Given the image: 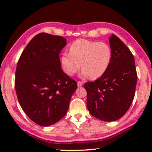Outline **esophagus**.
<instances>
[{
  "mask_svg": "<svg viewBox=\"0 0 152 152\" xmlns=\"http://www.w3.org/2000/svg\"><path fill=\"white\" fill-rule=\"evenodd\" d=\"M77 85H78V87H81L83 86V82H78V83H77Z\"/></svg>",
  "mask_w": 152,
  "mask_h": 152,
  "instance_id": "esophagus-1",
  "label": "esophagus"
}]
</instances>
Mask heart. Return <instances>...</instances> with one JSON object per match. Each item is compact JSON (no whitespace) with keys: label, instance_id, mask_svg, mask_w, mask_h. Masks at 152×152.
Segmentation results:
<instances>
[{"label":"heart","instance_id":"obj_1","mask_svg":"<svg viewBox=\"0 0 152 152\" xmlns=\"http://www.w3.org/2000/svg\"><path fill=\"white\" fill-rule=\"evenodd\" d=\"M111 60L112 50L108 44L79 39L70 45L69 53L62 54L61 64L67 75L73 76L81 66L82 78L96 79L106 72Z\"/></svg>","mask_w":152,"mask_h":152}]
</instances>
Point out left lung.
<instances>
[{"mask_svg":"<svg viewBox=\"0 0 152 152\" xmlns=\"http://www.w3.org/2000/svg\"><path fill=\"white\" fill-rule=\"evenodd\" d=\"M112 60L106 72L95 82H87V107L90 114L104 121L118 120L133 101L137 74L133 55L115 36L109 38Z\"/></svg>","mask_w":152,"mask_h":152,"instance_id":"1","label":"left lung"}]
</instances>
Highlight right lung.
I'll return each instance as SVG.
<instances>
[{
  "label": "right lung",
  "instance_id": "obj_1",
  "mask_svg": "<svg viewBox=\"0 0 152 152\" xmlns=\"http://www.w3.org/2000/svg\"><path fill=\"white\" fill-rule=\"evenodd\" d=\"M65 38L42 33L23 51L15 71V88L23 110L37 124L48 127L66 115L77 83L61 69L59 53Z\"/></svg>",
  "mask_w": 152,
  "mask_h": 152
}]
</instances>
